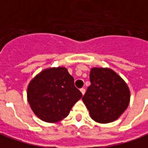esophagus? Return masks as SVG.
<instances>
[{"mask_svg": "<svg viewBox=\"0 0 148 148\" xmlns=\"http://www.w3.org/2000/svg\"><path fill=\"white\" fill-rule=\"evenodd\" d=\"M80 91L82 92V95H84V94H85V92H86V90H85L84 88H81V89H80Z\"/></svg>", "mask_w": 148, "mask_h": 148, "instance_id": "obj_1", "label": "esophagus"}]
</instances>
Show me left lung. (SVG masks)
Masks as SVG:
<instances>
[{
	"mask_svg": "<svg viewBox=\"0 0 148 148\" xmlns=\"http://www.w3.org/2000/svg\"><path fill=\"white\" fill-rule=\"evenodd\" d=\"M90 81L82 101L91 118L99 123L116 120L129 105L130 93L127 84L108 68H92Z\"/></svg>",
	"mask_w": 148,
	"mask_h": 148,
	"instance_id": "left-lung-1",
	"label": "left lung"
}]
</instances>
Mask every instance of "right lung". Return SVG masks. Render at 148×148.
<instances>
[{
	"instance_id": "obj_1",
	"label": "right lung",
	"mask_w": 148,
	"mask_h": 148,
	"mask_svg": "<svg viewBox=\"0 0 148 148\" xmlns=\"http://www.w3.org/2000/svg\"><path fill=\"white\" fill-rule=\"evenodd\" d=\"M82 96L74 86V78L65 67L45 69L30 82L27 100L36 116L54 123L68 116Z\"/></svg>"
}]
</instances>
